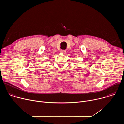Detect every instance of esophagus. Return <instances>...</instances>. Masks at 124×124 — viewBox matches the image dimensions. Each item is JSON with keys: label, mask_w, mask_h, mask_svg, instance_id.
I'll use <instances>...</instances> for the list:
<instances>
[{"label": "esophagus", "mask_w": 124, "mask_h": 124, "mask_svg": "<svg viewBox=\"0 0 124 124\" xmlns=\"http://www.w3.org/2000/svg\"><path fill=\"white\" fill-rule=\"evenodd\" d=\"M66 50H65V49H62V50H61V52H62V53H63V54H65V53L66 52Z\"/></svg>", "instance_id": "esophagus-1"}]
</instances>
